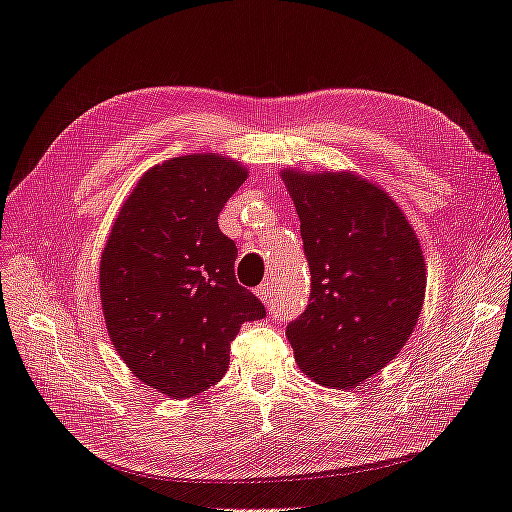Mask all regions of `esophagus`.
Instances as JSON below:
<instances>
[{
  "mask_svg": "<svg viewBox=\"0 0 512 512\" xmlns=\"http://www.w3.org/2000/svg\"><path fill=\"white\" fill-rule=\"evenodd\" d=\"M256 294H258L262 303L271 305V303H273V282H271V280L262 282V284L256 288Z\"/></svg>",
  "mask_w": 512,
  "mask_h": 512,
  "instance_id": "34e87169",
  "label": "esophagus"
}]
</instances>
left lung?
I'll use <instances>...</instances> for the list:
<instances>
[{
    "mask_svg": "<svg viewBox=\"0 0 512 512\" xmlns=\"http://www.w3.org/2000/svg\"><path fill=\"white\" fill-rule=\"evenodd\" d=\"M282 181L312 271L309 305L286 329L294 361L322 386L356 389L414 333L427 288L421 241L389 192L352 170L284 168Z\"/></svg>",
    "mask_w": 512,
    "mask_h": 512,
    "instance_id": "left-lung-1",
    "label": "left lung"
}]
</instances>
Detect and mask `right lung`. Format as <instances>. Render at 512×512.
I'll return each mask as SVG.
<instances>
[{"label": "right lung", "instance_id": "obj_1", "mask_svg": "<svg viewBox=\"0 0 512 512\" xmlns=\"http://www.w3.org/2000/svg\"><path fill=\"white\" fill-rule=\"evenodd\" d=\"M247 168L224 153L151 166L121 205L100 258L108 337L132 374L173 399L220 382L241 324L265 316L237 284V245L218 226Z\"/></svg>", "mask_w": 512, "mask_h": 512}]
</instances>
